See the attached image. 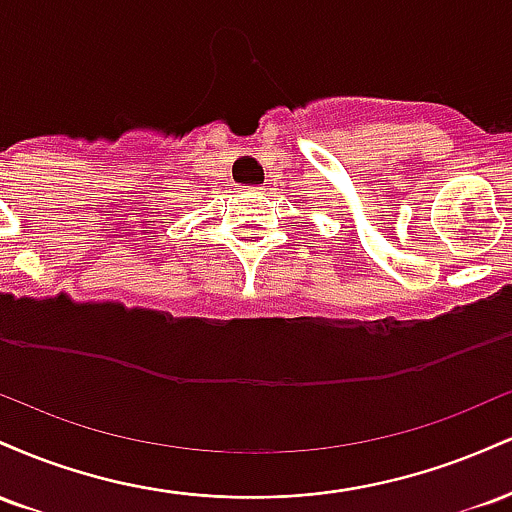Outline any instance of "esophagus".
Listing matches in <instances>:
<instances>
[{
    "label": "esophagus",
    "instance_id": "esophagus-1",
    "mask_svg": "<svg viewBox=\"0 0 512 512\" xmlns=\"http://www.w3.org/2000/svg\"><path fill=\"white\" fill-rule=\"evenodd\" d=\"M243 190H245V192H260L262 187H252V185H248V187H243Z\"/></svg>",
    "mask_w": 512,
    "mask_h": 512
}]
</instances>
